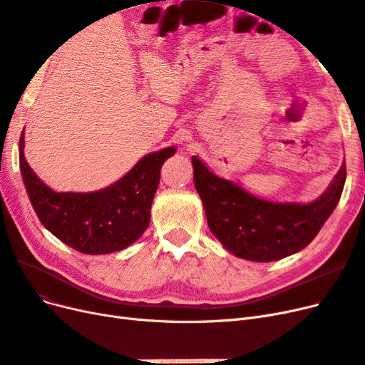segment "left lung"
<instances>
[{"instance_id":"8db88e82","label":"left lung","mask_w":365,"mask_h":365,"mask_svg":"<svg viewBox=\"0 0 365 365\" xmlns=\"http://www.w3.org/2000/svg\"><path fill=\"white\" fill-rule=\"evenodd\" d=\"M192 167L210 232L235 256L257 262L277 261L304 249L334 212L346 182L343 165L329 190L315 202L274 203L218 178L195 156Z\"/></svg>"}]
</instances>
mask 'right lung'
I'll return each instance as SVG.
<instances>
[{
    "mask_svg": "<svg viewBox=\"0 0 365 365\" xmlns=\"http://www.w3.org/2000/svg\"><path fill=\"white\" fill-rule=\"evenodd\" d=\"M174 147L140 159L123 179L97 192H54L33 173L19 139V168L30 202L56 238L86 255L118 252L133 244L150 225V209L160 168Z\"/></svg>",
    "mask_w": 365,
    "mask_h": 365,
    "instance_id": "add662e5",
    "label": "right lung"
}]
</instances>
